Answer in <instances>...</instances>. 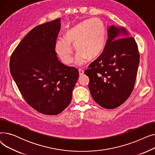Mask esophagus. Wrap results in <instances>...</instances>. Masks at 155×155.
Returning a JSON list of instances; mask_svg holds the SVG:
<instances>
[{
    "label": "esophagus",
    "instance_id": "obj_1",
    "mask_svg": "<svg viewBox=\"0 0 155 155\" xmlns=\"http://www.w3.org/2000/svg\"><path fill=\"white\" fill-rule=\"evenodd\" d=\"M78 71H79V75H80V76H82V75H84V71L82 69H79V70H78Z\"/></svg>",
    "mask_w": 155,
    "mask_h": 155
}]
</instances>
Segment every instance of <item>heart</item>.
<instances>
[{
    "label": "heart",
    "instance_id": "obj_1",
    "mask_svg": "<svg viewBox=\"0 0 155 155\" xmlns=\"http://www.w3.org/2000/svg\"><path fill=\"white\" fill-rule=\"evenodd\" d=\"M106 30L103 22L93 18L80 22L71 28L65 35L55 43V51L61 61L66 64L72 61L73 48L77 51L75 63H84L88 58H95L102 51L105 43Z\"/></svg>",
    "mask_w": 155,
    "mask_h": 155
}]
</instances>
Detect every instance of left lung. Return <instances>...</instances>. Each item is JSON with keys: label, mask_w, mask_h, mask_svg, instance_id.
<instances>
[{"label": "left lung", "mask_w": 155, "mask_h": 155, "mask_svg": "<svg viewBox=\"0 0 155 155\" xmlns=\"http://www.w3.org/2000/svg\"><path fill=\"white\" fill-rule=\"evenodd\" d=\"M102 54L84 73L93 99L111 109L123 104L134 88L140 63L137 45L124 28L110 26Z\"/></svg>", "instance_id": "left-lung-1"}]
</instances>
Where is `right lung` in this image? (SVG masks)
<instances>
[{
    "label": "right lung",
    "mask_w": 155,
    "mask_h": 155,
    "mask_svg": "<svg viewBox=\"0 0 155 155\" xmlns=\"http://www.w3.org/2000/svg\"><path fill=\"white\" fill-rule=\"evenodd\" d=\"M60 29V18L35 27L10 60L11 73L24 99L46 115L58 114L68 106L79 76L77 68L57 57L54 47Z\"/></svg>",
    "instance_id": "obj_1"
}]
</instances>
